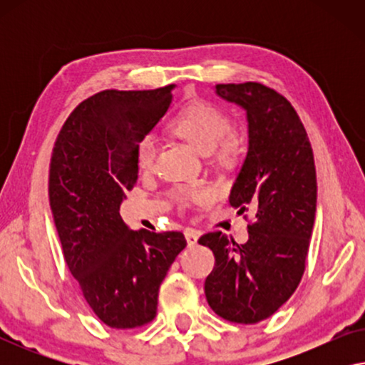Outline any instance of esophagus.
I'll return each mask as SVG.
<instances>
[{"label":"esophagus","instance_id":"1","mask_svg":"<svg viewBox=\"0 0 365 365\" xmlns=\"http://www.w3.org/2000/svg\"><path fill=\"white\" fill-rule=\"evenodd\" d=\"M184 236H186V241H187V246L192 247L197 244V239H199V232L196 229H186L184 231Z\"/></svg>","mask_w":365,"mask_h":365}]
</instances>
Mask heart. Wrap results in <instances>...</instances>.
<instances>
[{
  "instance_id": "heart-1",
  "label": "heart",
  "mask_w": 365,
  "mask_h": 365,
  "mask_svg": "<svg viewBox=\"0 0 365 365\" xmlns=\"http://www.w3.org/2000/svg\"><path fill=\"white\" fill-rule=\"evenodd\" d=\"M168 126L169 131L187 141L199 153H212V156L226 166L237 163L246 151V139L236 129H231L229 114L221 106L206 99L189 103L169 121ZM156 153L158 144L151 134L139 139L134 153L138 168L151 169ZM191 196L196 201H202L207 197V191L197 189Z\"/></svg>"
}]
</instances>
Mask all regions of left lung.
Instances as JSON below:
<instances>
[{"label":"left lung","instance_id":"1","mask_svg":"<svg viewBox=\"0 0 365 365\" xmlns=\"http://www.w3.org/2000/svg\"><path fill=\"white\" fill-rule=\"evenodd\" d=\"M216 93L246 109L247 156L229 204L256 219L246 244L219 231L199 237L216 257L204 292L219 317L256 324L271 317L302 279L316 219V166L301 118L282 94L251 81L216 84Z\"/></svg>","mask_w":365,"mask_h":365}]
</instances>
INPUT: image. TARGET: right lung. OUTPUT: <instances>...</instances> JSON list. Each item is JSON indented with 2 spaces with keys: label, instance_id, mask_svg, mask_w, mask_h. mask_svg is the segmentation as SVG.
<instances>
[{
  "label": "right lung",
  "instance_id": "right-lung-1",
  "mask_svg": "<svg viewBox=\"0 0 365 365\" xmlns=\"http://www.w3.org/2000/svg\"><path fill=\"white\" fill-rule=\"evenodd\" d=\"M173 88L96 93L69 114L53 148L49 206L64 261L113 329L156 317L159 286L186 247L182 232L131 231L119 216L138 181L136 144L166 114Z\"/></svg>",
  "mask_w": 365,
  "mask_h": 365
}]
</instances>
